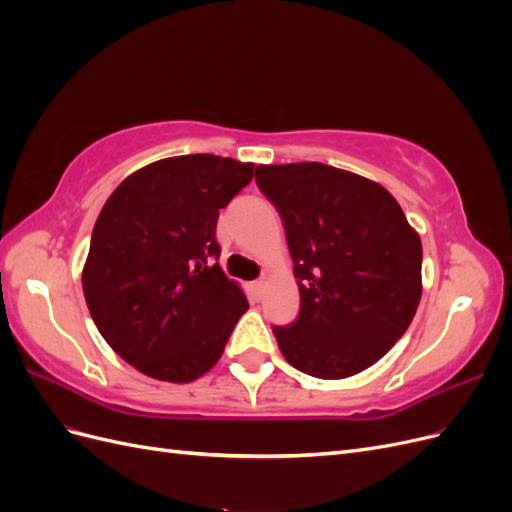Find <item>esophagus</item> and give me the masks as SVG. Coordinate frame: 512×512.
<instances>
[{
    "mask_svg": "<svg viewBox=\"0 0 512 512\" xmlns=\"http://www.w3.org/2000/svg\"><path fill=\"white\" fill-rule=\"evenodd\" d=\"M252 288H254V294H256V297H260L262 290H265V280H256V282L252 284Z\"/></svg>",
    "mask_w": 512,
    "mask_h": 512,
    "instance_id": "obj_1",
    "label": "esophagus"
}]
</instances>
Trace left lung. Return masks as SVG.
Masks as SVG:
<instances>
[{
	"mask_svg": "<svg viewBox=\"0 0 512 512\" xmlns=\"http://www.w3.org/2000/svg\"><path fill=\"white\" fill-rule=\"evenodd\" d=\"M256 183L280 213L301 312L273 327L284 359L339 380L380 361L421 301L423 245L380 183L320 162L260 164Z\"/></svg>",
	"mask_w": 512,
	"mask_h": 512,
	"instance_id": "8db88e82",
	"label": "left lung"
}]
</instances>
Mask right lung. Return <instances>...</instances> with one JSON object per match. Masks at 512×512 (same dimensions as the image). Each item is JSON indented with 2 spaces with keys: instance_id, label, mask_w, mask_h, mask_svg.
<instances>
[{
  "instance_id": "right-lung-1",
  "label": "right lung",
  "mask_w": 512,
  "mask_h": 512,
  "mask_svg": "<svg viewBox=\"0 0 512 512\" xmlns=\"http://www.w3.org/2000/svg\"><path fill=\"white\" fill-rule=\"evenodd\" d=\"M254 164L194 153L136 170L104 203L83 269L98 331L123 361L192 382L220 361L247 299L218 265L224 209Z\"/></svg>"
}]
</instances>
